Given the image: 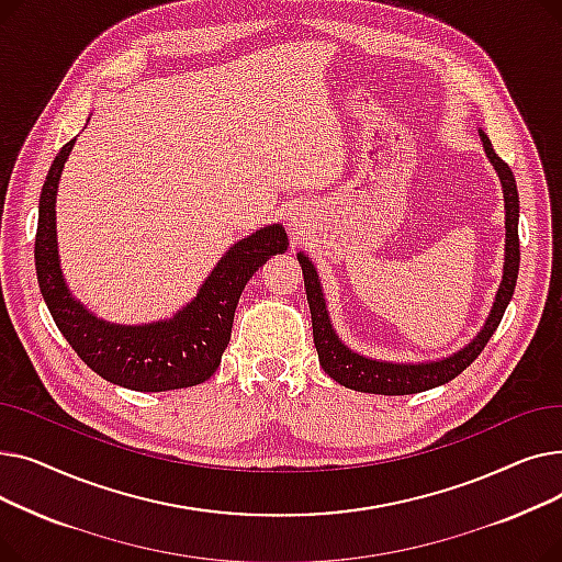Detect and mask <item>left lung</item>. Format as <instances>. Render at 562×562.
<instances>
[{"mask_svg": "<svg viewBox=\"0 0 562 562\" xmlns=\"http://www.w3.org/2000/svg\"><path fill=\"white\" fill-rule=\"evenodd\" d=\"M485 153L496 168L501 177V187H504V200H506V266H504V282L498 286L496 303L492 307V314L485 323L481 335L471 341L467 348L458 350L456 356L430 362V364H390V362H375L369 358L358 356V352L348 350L339 337L335 335L326 303H323L321 282L314 271L312 261L305 255H299V261L303 266V280H305V293L312 312V330H314V346L318 352V362L333 380L339 385L364 392V394H385V396H403V394H417L432 390L437 385L453 380L458 373H462L471 362H474L481 350L487 346L490 337L498 328L501 318L513 299V291L517 284L519 273V193L515 184V175L510 166L501 159L490 138L481 132Z\"/></svg>", "mask_w": 562, "mask_h": 562, "instance_id": "left-lung-1", "label": "left lung"}]
</instances>
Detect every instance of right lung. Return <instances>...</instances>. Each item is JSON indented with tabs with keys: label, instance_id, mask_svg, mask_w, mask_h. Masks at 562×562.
Instances as JSON below:
<instances>
[{
	"label": "right lung",
	"instance_id": "obj_1",
	"mask_svg": "<svg viewBox=\"0 0 562 562\" xmlns=\"http://www.w3.org/2000/svg\"><path fill=\"white\" fill-rule=\"evenodd\" d=\"M75 138L58 150L43 184L36 229V276L47 310L66 341L98 375L134 392H168L210 380L232 335L246 282L271 255L286 250L282 225L257 229L234 244L200 286L198 299L170 321L113 326L88 314L68 293L56 252L54 202Z\"/></svg>",
	"mask_w": 562,
	"mask_h": 562
}]
</instances>
